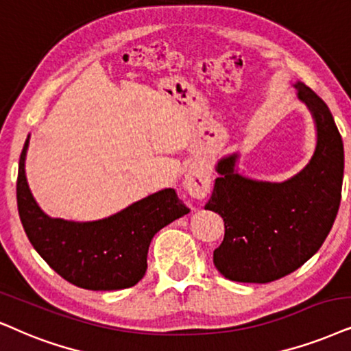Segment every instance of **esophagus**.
<instances>
[{
  "mask_svg": "<svg viewBox=\"0 0 351 351\" xmlns=\"http://www.w3.org/2000/svg\"><path fill=\"white\" fill-rule=\"evenodd\" d=\"M184 186L193 197H206L210 191V173L204 167H191L184 176Z\"/></svg>",
  "mask_w": 351,
  "mask_h": 351,
  "instance_id": "34e87169",
  "label": "esophagus"
}]
</instances>
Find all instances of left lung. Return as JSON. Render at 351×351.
<instances>
[{"label":"left lung","instance_id":"left-lung-1","mask_svg":"<svg viewBox=\"0 0 351 351\" xmlns=\"http://www.w3.org/2000/svg\"><path fill=\"white\" fill-rule=\"evenodd\" d=\"M316 124L311 160L282 183L256 181L234 170L238 154L217 165L219 178L206 204L225 221L214 264L225 278L269 283L295 272L316 254L339 212L343 143L329 106L303 82L295 84Z\"/></svg>","mask_w":351,"mask_h":351}]
</instances>
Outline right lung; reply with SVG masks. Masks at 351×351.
Here are the masks:
<instances>
[{"label": "right lung", "mask_w": 351, "mask_h": 351, "mask_svg": "<svg viewBox=\"0 0 351 351\" xmlns=\"http://www.w3.org/2000/svg\"><path fill=\"white\" fill-rule=\"evenodd\" d=\"M29 137L19 158L17 208L29 241L58 275L86 290L134 287L147 270L154 234L189 208L167 188L141 199L118 214L94 221L48 217L30 193L25 178Z\"/></svg>", "instance_id": "right-lung-1"}]
</instances>
